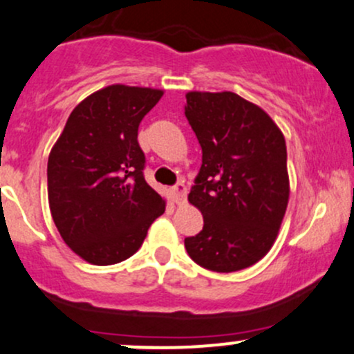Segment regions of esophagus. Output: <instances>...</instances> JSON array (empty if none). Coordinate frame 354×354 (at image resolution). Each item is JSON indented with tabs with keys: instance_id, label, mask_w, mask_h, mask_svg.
<instances>
[{
	"instance_id": "34e87169",
	"label": "esophagus",
	"mask_w": 354,
	"mask_h": 354,
	"mask_svg": "<svg viewBox=\"0 0 354 354\" xmlns=\"http://www.w3.org/2000/svg\"><path fill=\"white\" fill-rule=\"evenodd\" d=\"M186 186L183 183H178L174 186L173 189H171V196H173V201L176 205H183L186 201Z\"/></svg>"
}]
</instances>
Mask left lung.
<instances>
[{
	"instance_id": "obj_1",
	"label": "left lung",
	"mask_w": 354,
	"mask_h": 354,
	"mask_svg": "<svg viewBox=\"0 0 354 354\" xmlns=\"http://www.w3.org/2000/svg\"><path fill=\"white\" fill-rule=\"evenodd\" d=\"M185 115L201 146L188 201L203 230L185 239L188 255L213 272H236L267 255L289 203L287 149L272 118L234 92L186 94Z\"/></svg>"
}]
</instances>
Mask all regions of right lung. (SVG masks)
I'll use <instances>...</instances> for the list:
<instances>
[{
  "instance_id": "add662e5",
  "label": "right lung",
  "mask_w": 354,
  "mask_h": 354,
  "mask_svg": "<svg viewBox=\"0 0 354 354\" xmlns=\"http://www.w3.org/2000/svg\"><path fill=\"white\" fill-rule=\"evenodd\" d=\"M165 92L114 84L85 97L48 156V205L67 245L94 266L139 250L166 201L146 183L142 118Z\"/></svg>"
}]
</instances>
